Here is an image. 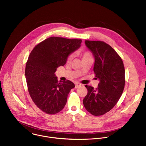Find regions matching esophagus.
<instances>
[{"instance_id": "1", "label": "esophagus", "mask_w": 146, "mask_h": 146, "mask_svg": "<svg viewBox=\"0 0 146 146\" xmlns=\"http://www.w3.org/2000/svg\"><path fill=\"white\" fill-rule=\"evenodd\" d=\"M75 88H78L79 87H80V86H82V84H80V83H75Z\"/></svg>"}]
</instances>
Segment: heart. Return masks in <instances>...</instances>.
Listing matches in <instances>:
<instances>
[{
    "instance_id": "heart-1",
    "label": "heart",
    "mask_w": 146,
    "mask_h": 146,
    "mask_svg": "<svg viewBox=\"0 0 146 146\" xmlns=\"http://www.w3.org/2000/svg\"><path fill=\"white\" fill-rule=\"evenodd\" d=\"M79 54H80L82 59H84L85 58H89V57H91L92 56V54L89 51H80L79 52ZM73 58V54H70L68 55V56H67V61L68 62H70V61H71V60Z\"/></svg>"
}]
</instances>
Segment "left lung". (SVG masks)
Segmentation results:
<instances>
[{
    "mask_svg": "<svg viewBox=\"0 0 146 146\" xmlns=\"http://www.w3.org/2000/svg\"><path fill=\"white\" fill-rule=\"evenodd\" d=\"M85 43L95 57L94 71L100 82L96 89L85 86L88 92L83 102L90 113L101 116L113 108L123 92L124 66L120 56L104 42L85 40Z\"/></svg>",
    "mask_w": 146,
    "mask_h": 146,
    "instance_id": "obj_1",
    "label": "left lung"
}]
</instances>
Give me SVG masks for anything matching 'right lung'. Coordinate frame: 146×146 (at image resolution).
Instances as JSON below:
<instances>
[{"label": "right lung", "mask_w": 146, "mask_h": 146, "mask_svg": "<svg viewBox=\"0 0 146 146\" xmlns=\"http://www.w3.org/2000/svg\"><path fill=\"white\" fill-rule=\"evenodd\" d=\"M82 40L52 36L37 44L26 65L25 76L30 95L43 112L53 115L64 107L68 94L75 87L70 80H58L54 73L64 66L69 54L80 46Z\"/></svg>", "instance_id": "add662e5"}]
</instances>
